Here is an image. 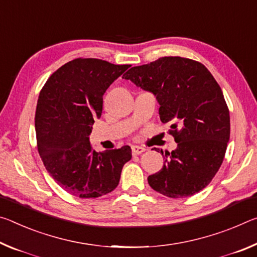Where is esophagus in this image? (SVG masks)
I'll return each instance as SVG.
<instances>
[{"label": "esophagus", "mask_w": 257, "mask_h": 257, "mask_svg": "<svg viewBox=\"0 0 257 257\" xmlns=\"http://www.w3.org/2000/svg\"><path fill=\"white\" fill-rule=\"evenodd\" d=\"M144 151H146V149L144 148V147L141 146H132V154L136 156V155H140L144 153Z\"/></svg>", "instance_id": "34e87169"}]
</instances>
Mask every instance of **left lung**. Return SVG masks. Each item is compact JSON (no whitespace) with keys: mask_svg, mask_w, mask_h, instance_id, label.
Listing matches in <instances>:
<instances>
[{"mask_svg":"<svg viewBox=\"0 0 257 257\" xmlns=\"http://www.w3.org/2000/svg\"><path fill=\"white\" fill-rule=\"evenodd\" d=\"M153 93L159 117L170 123L178 147L166 153L163 168L149 175V186L171 198L199 192L223 162L230 139V115L223 93L209 70L198 61L164 57L132 67L124 75Z\"/></svg>","mask_w":257,"mask_h":257,"instance_id":"8db88e82","label":"left lung"}]
</instances>
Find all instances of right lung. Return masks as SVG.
<instances>
[{
  "mask_svg": "<svg viewBox=\"0 0 257 257\" xmlns=\"http://www.w3.org/2000/svg\"><path fill=\"white\" fill-rule=\"evenodd\" d=\"M130 67L75 59L54 71L41 91L35 113L37 149L46 171L70 195L96 198L111 192L132 158L128 146L96 153L90 144L104 92Z\"/></svg>",
  "mask_w": 257,
  "mask_h": 257,
  "instance_id": "add662e5",
  "label": "right lung"
}]
</instances>
